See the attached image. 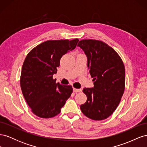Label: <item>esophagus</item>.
<instances>
[{
  "instance_id": "1",
  "label": "esophagus",
  "mask_w": 147,
  "mask_h": 147,
  "mask_svg": "<svg viewBox=\"0 0 147 147\" xmlns=\"http://www.w3.org/2000/svg\"><path fill=\"white\" fill-rule=\"evenodd\" d=\"M74 91L75 92H81L82 90L81 89H77V88H74Z\"/></svg>"
}]
</instances>
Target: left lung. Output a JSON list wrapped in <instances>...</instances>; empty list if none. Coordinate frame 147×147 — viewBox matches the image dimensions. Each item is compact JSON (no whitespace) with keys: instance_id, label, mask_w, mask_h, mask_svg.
<instances>
[{"instance_id":"1","label":"left lung","mask_w":147,"mask_h":147,"mask_svg":"<svg viewBox=\"0 0 147 147\" xmlns=\"http://www.w3.org/2000/svg\"><path fill=\"white\" fill-rule=\"evenodd\" d=\"M87 56L88 67L94 87L84 88L86 102L80 105L82 113L94 120H103L118 106L125 88V68L118 53L99 40L84 39L77 45Z\"/></svg>"}]
</instances>
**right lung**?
<instances>
[{
	"label": "right lung",
	"instance_id": "right-lung-1",
	"mask_svg": "<svg viewBox=\"0 0 147 147\" xmlns=\"http://www.w3.org/2000/svg\"><path fill=\"white\" fill-rule=\"evenodd\" d=\"M79 40L44 42L28 53L22 67L20 85L24 99L36 116L49 118L61 112L73 92L71 85L56 83L61 57L75 48Z\"/></svg>",
	"mask_w": 147,
	"mask_h": 147
}]
</instances>
